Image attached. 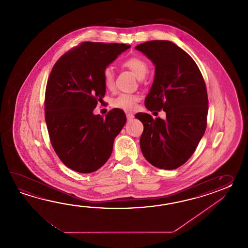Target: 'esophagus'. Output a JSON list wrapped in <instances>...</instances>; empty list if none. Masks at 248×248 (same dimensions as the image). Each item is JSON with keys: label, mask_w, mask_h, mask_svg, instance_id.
I'll list each match as a JSON object with an SVG mask.
<instances>
[{"label": "esophagus", "mask_w": 248, "mask_h": 248, "mask_svg": "<svg viewBox=\"0 0 248 248\" xmlns=\"http://www.w3.org/2000/svg\"><path fill=\"white\" fill-rule=\"evenodd\" d=\"M126 119H127V121H131L132 119H134V114L131 113V112H127L126 114Z\"/></svg>", "instance_id": "obj_1"}]
</instances>
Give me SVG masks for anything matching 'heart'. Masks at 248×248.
<instances>
[{
    "label": "heart",
    "mask_w": 248,
    "mask_h": 248,
    "mask_svg": "<svg viewBox=\"0 0 248 248\" xmlns=\"http://www.w3.org/2000/svg\"><path fill=\"white\" fill-rule=\"evenodd\" d=\"M123 65L131 70L139 79H143L147 74L148 64L142 58L138 57L126 58V60L123 61ZM102 79L104 86L107 90H111L114 88V74L110 67H107L104 70L102 74ZM138 101V95L121 93L111 100V106L123 111H130L136 108Z\"/></svg>",
    "instance_id": "b5f03b06"
}]
</instances>
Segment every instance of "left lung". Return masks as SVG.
Segmentation results:
<instances>
[{
	"instance_id": "1",
	"label": "left lung",
	"mask_w": 248,
	"mask_h": 248,
	"mask_svg": "<svg viewBox=\"0 0 248 248\" xmlns=\"http://www.w3.org/2000/svg\"><path fill=\"white\" fill-rule=\"evenodd\" d=\"M155 65V76L144 105L149 111L163 110L166 120L137 113L143 125L142 155L160 169L181 167L195 152L206 127L208 98L206 83L195 61L169 41L139 44Z\"/></svg>"
}]
</instances>
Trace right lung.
<instances>
[{"label": "right lung", "instance_id": "1", "mask_svg": "<svg viewBox=\"0 0 248 248\" xmlns=\"http://www.w3.org/2000/svg\"><path fill=\"white\" fill-rule=\"evenodd\" d=\"M130 45L81 42L54 64L45 93V121L50 142L66 167L92 173L111 156L126 114L112 109L106 118L93 111L103 101L104 70Z\"/></svg>", "mask_w": 248, "mask_h": 248}]
</instances>
